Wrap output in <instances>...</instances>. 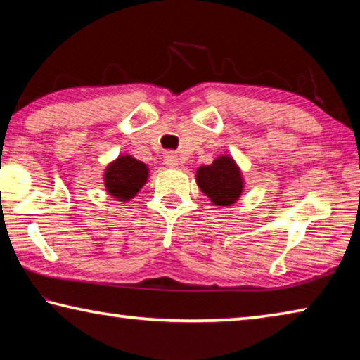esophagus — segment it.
Masks as SVG:
<instances>
[{"instance_id":"esophagus-1","label":"esophagus","mask_w":360,"mask_h":360,"mask_svg":"<svg viewBox=\"0 0 360 360\" xmlns=\"http://www.w3.org/2000/svg\"><path fill=\"white\" fill-rule=\"evenodd\" d=\"M163 163H165L168 168L178 167V155H176L174 152H167L165 158H163Z\"/></svg>"}]
</instances>
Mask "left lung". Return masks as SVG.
Segmentation results:
<instances>
[{"mask_svg":"<svg viewBox=\"0 0 360 360\" xmlns=\"http://www.w3.org/2000/svg\"><path fill=\"white\" fill-rule=\"evenodd\" d=\"M195 179L216 206H231L240 198L245 187L241 169L230 155H221L211 165L200 167Z\"/></svg>","mask_w":360,"mask_h":360,"instance_id":"obj_1","label":"left lung"}]
</instances>
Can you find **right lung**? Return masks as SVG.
<instances>
[{"label": "right lung", "instance_id": "1", "mask_svg": "<svg viewBox=\"0 0 360 360\" xmlns=\"http://www.w3.org/2000/svg\"><path fill=\"white\" fill-rule=\"evenodd\" d=\"M149 176L146 163L131 155H119L105 169V187L108 193L119 202L135 198Z\"/></svg>", "mask_w": 360, "mask_h": 360}]
</instances>
